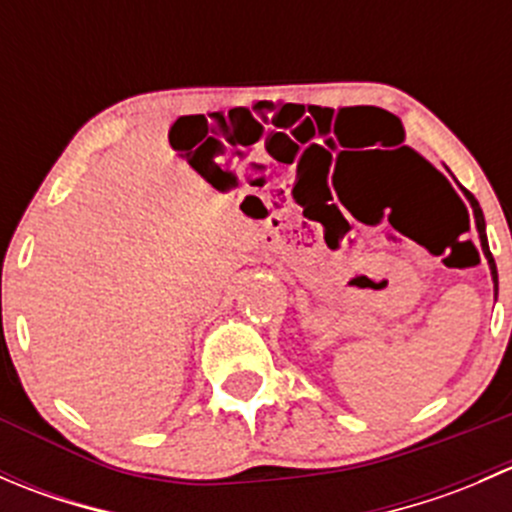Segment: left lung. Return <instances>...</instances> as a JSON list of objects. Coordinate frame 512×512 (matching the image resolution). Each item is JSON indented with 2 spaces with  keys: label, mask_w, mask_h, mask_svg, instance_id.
<instances>
[{
  "label": "left lung",
  "mask_w": 512,
  "mask_h": 512,
  "mask_svg": "<svg viewBox=\"0 0 512 512\" xmlns=\"http://www.w3.org/2000/svg\"><path fill=\"white\" fill-rule=\"evenodd\" d=\"M461 190H463V188H461ZM463 195H466V198H468V203H471V208H473V218H476L478 237H480V247H483V255H485V260H488V267H490V277H493L495 294H498V270H495V260H493V255H490V250H488V237H485V220H483V210L478 208V200L473 198V195L468 193V190H463Z\"/></svg>",
  "instance_id": "1"
}]
</instances>
